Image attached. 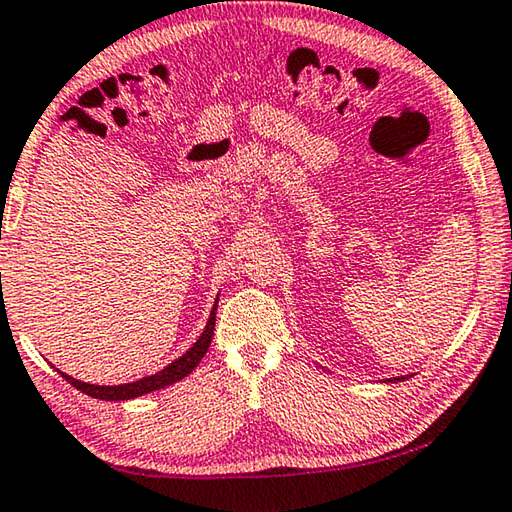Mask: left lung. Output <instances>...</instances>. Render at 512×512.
Wrapping results in <instances>:
<instances>
[{
  "instance_id": "left-lung-1",
  "label": "left lung",
  "mask_w": 512,
  "mask_h": 512,
  "mask_svg": "<svg viewBox=\"0 0 512 512\" xmlns=\"http://www.w3.org/2000/svg\"><path fill=\"white\" fill-rule=\"evenodd\" d=\"M396 380H402V378H393V382H396Z\"/></svg>"
}]
</instances>
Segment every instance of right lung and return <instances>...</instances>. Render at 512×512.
<instances>
[{
  "mask_svg": "<svg viewBox=\"0 0 512 512\" xmlns=\"http://www.w3.org/2000/svg\"><path fill=\"white\" fill-rule=\"evenodd\" d=\"M215 310H218V301H215L213 312L209 317V324H206L200 339H197V342L188 348L182 357H179V360L168 364L164 371H159L155 375H148V378H141V380L130 382V384H119V387H98V384H87V382L74 380L71 375H65V373H62V378H65L69 384H74L78 391H83V393H87V396L98 398V400H130V398L143 396V393H150L155 389H164V387H168V384L186 378V375L191 373L197 364H200L206 351H209L213 330H215Z\"/></svg>",
  "mask_w": 512,
  "mask_h": 512,
  "instance_id": "right-lung-1",
  "label": "right lung"
}]
</instances>
